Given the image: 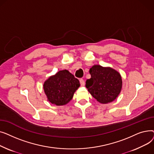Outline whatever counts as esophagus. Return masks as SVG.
I'll use <instances>...</instances> for the list:
<instances>
[{"mask_svg":"<svg viewBox=\"0 0 154 154\" xmlns=\"http://www.w3.org/2000/svg\"><path fill=\"white\" fill-rule=\"evenodd\" d=\"M80 85H81L82 86H84L85 85V82H84V79H80Z\"/></svg>","mask_w":154,"mask_h":154,"instance_id":"1","label":"esophagus"}]
</instances>
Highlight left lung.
I'll list each match as a JSON object with an SVG mask.
<instances>
[{
  "mask_svg": "<svg viewBox=\"0 0 154 154\" xmlns=\"http://www.w3.org/2000/svg\"><path fill=\"white\" fill-rule=\"evenodd\" d=\"M91 78L86 80L88 91L101 103L114 101L119 95L122 80L119 73L111 67L99 65L93 66L89 70Z\"/></svg>",
  "mask_w": 154,
  "mask_h": 154,
  "instance_id": "1",
  "label": "left lung"
}]
</instances>
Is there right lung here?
I'll return each instance as SVG.
<instances>
[{"instance_id":"1","label":"right lung","mask_w":154,"mask_h":154,"mask_svg":"<svg viewBox=\"0 0 154 154\" xmlns=\"http://www.w3.org/2000/svg\"><path fill=\"white\" fill-rule=\"evenodd\" d=\"M80 85L74 75L67 70H63L45 80L44 90L48 101L56 106H63L72 100Z\"/></svg>"}]
</instances>
